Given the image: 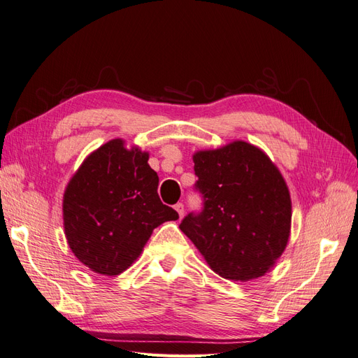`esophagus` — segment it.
Instances as JSON below:
<instances>
[{"mask_svg":"<svg viewBox=\"0 0 358 358\" xmlns=\"http://www.w3.org/2000/svg\"><path fill=\"white\" fill-rule=\"evenodd\" d=\"M175 210L179 213L180 218H182V216H183V212H185V209H183V204H182V203H178V204H175Z\"/></svg>","mask_w":358,"mask_h":358,"instance_id":"obj_1","label":"esophagus"}]
</instances>
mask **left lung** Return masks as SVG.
<instances>
[{"instance_id":"1","label":"left lung","mask_w":358,"mask_h":358,"mask_svg":"<svg viewBox=\"0 0 358 358\" xmlns=\"http://www.w3.org/2000/svg\"><path fill=\"white\" fill-rule=\"evenodd\" d=\"M204 208L179 229L215 273L251 280L270 272L291 231V197L284 176L262 149L236 140L192 155Z\"/></svg>"}]
</instances>
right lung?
I'll list each match as a JSON object with an SVG mask.
<instances>
[{"label": "right lung", "instance_id": "1", "mask_svg": "<svg viewBox=\"0 0 358 358\" xmlns=\"http://www.w3.org/2000/svg\"><path fill=\"white\" fill-rule=\"evenodd\" d=\"M148 159L145 150L113 138L85 158L64 191L69 246L94 273H122L158 225L179 218L161 203L159 179Z\"/></svg>", "mask_w": 358, "mask_h": 358}]
</instances>
